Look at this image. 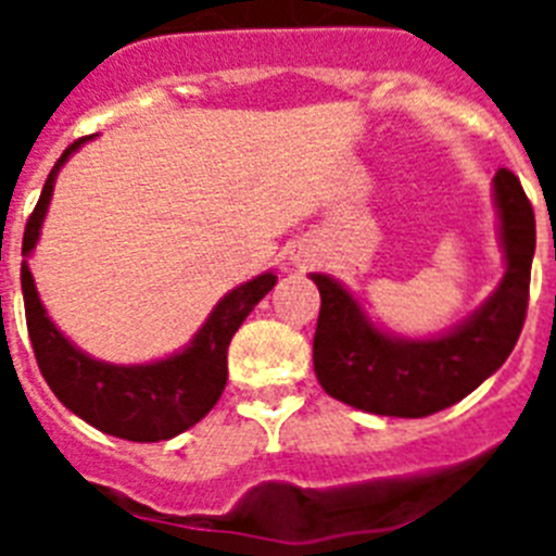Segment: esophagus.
I'll list each match as a JSON object with an SVG mask.
<instances>
[{
	"instance_id": "esophagus-1",
	"label": "esophagus",
	"mask_w": 556,
	"mask_h": 556,
	"mask_svg": "<svg viewBox=\"0 0 556 556\" xmlns=\"http://www.w3.org/2000/svg\"><path fill=\"white\" fill-rule=\"evenodd\" d=\"M289 258H292V264H294V267H306V264L312 262V255H308L306 250H303V248L292 250V255H289Z\"/></svg>"
}]
</instances>
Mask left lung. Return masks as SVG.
<instances>
[{"instance_id": "left-lung-1", "label": "left lung", "mask_w": 556, "mask_h": 556, "mask_svg": "<svg viewBox=\"0 0 556 556\" xmlns=\"http://www.w3.org/2000/svg\"><path fill=\"white\" fill-rule=\"evenodd\" d=\"M504 278L465 320L434 337H401L378 326L356 294L326 273L320 289L314 372L323 390L353 409L384 417H429L493 376L527 320L534 258V211L509 169L493 178Z\"/></svg>"}]
</instances>
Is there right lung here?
<instances>
[{"instance_id":"right-lung-1","label":"right lung","mask_w":556,"mask_h":556,"mask_svg":"<svg viewBox=\"0 0 556 556\" xmlns=\"http://www.w3.org/2000/svg\"><path fill=\"white\" fill-rule=\"evenodd\" d=\"M91 139V136H88ZM88 139L66 147L58 164L49 172L33 217L27 219L22 242V294L27 312V331L36 351L41 376L49 390L68 412L83 417L88 426L132 443H159L184 434L200 424L219 401L228 381V345L248 314L258 306L264 294L275 287L278 275L273 269L255 275L253 281L230 289L217 306L211 308L189 345L164 358L144 365H111L88 356L72 342L38 298L36 278L29 273L27 258L41 239L58 172Z\"/></svg>"}]
</instances>
